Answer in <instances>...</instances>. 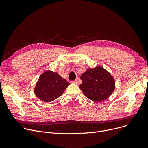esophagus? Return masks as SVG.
Wrapping results in <instances>:
<instances>
[{
  "label": "esophagus",
  "mask_w": 148,
  "mask_h": 148,
  "mask_svg": "<svg viewBox=\"0 0 148 148\" xmlns=\"http://www.w3.org/2000/svg\"><path fill=\"white\" fill-rule=\"evenodd\" d=\"M72 83H74V84H77L78 83V80H75L73 81H71Z\"/></svg>",
  "instance_id": "34e87169"
}]
</instances>
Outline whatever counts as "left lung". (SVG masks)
<instances>
[{"label":"left lung","instance_id":"8db88e82","mask_svg":"<svg viewBox=\"0 0 148 148\" xmlns=\"http://www.w3.org/2000/svg\"><path fill=\"white\" fill-rule=\"evenodd\" d=\"M80 88L84 95L95 102L101 101L110 96L115 87L112 75L101 66L89 68L80 76Z\"/></svg>","mask_w":148,"mask_h":148}]
</instances>
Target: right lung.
<instances>
[{"label":"right lung","instance_id":"1","mask_svg":"<svg viewBox=\"0 0 148 148\" xmlns=\"http://www.w3.org/2000/svg\"><path fill=\"white\" fill-rule=\"evenodd\" d=\"M69 84L57 73L47 71L41 75L35 88L36 96L45 102H50L63 94Z\"/></svg>","mask_w":148,"mask_h":148}]
</instances>
